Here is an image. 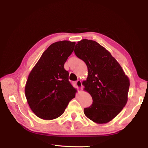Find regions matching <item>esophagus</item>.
<instances>
[{
    "label": "esophagus",
    "instance_id": "obj_1",
    "mask_svg": "<svg viewBox=\"0 0 148 148\" xmlns=\"http://www.w3.org/2000/svg\"><path fill=\"white\" fill-rule=\"evenodd\" d=\"M76 84H77V86L78 88H82V82L80 81V80H78V81H77V82H76Z\"/></svg>",
    "mask_w": 148,
    "mask_h": 148
}]
</instances>
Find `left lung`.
<instances>
[{
    "label": "left lung",
    "instance_id": "1",
    "mask_svg": "<svg viewBox=\"0 0 148 148\" xmlns=\"http://www.w3.org/2000/svg\"><path fill=\"white\" fill-rule=\"evenodd\" d=\"M74 52L88 67L87 79L83 85L91 96L92 104L84 109V114L95 123L109 122L127 104L129 78L110 53L95 41L82 39Z\"/></svg>",
    "mask_w": 148,
    "mask_h": 148
}]
</instances>
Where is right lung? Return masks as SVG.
I'll list each match as a JSON object with an SVG mask.
<instances>
[{"mask_svg": "<svg viewBox=\"0 0 148 148\" xmlns=\"http://www.w3.org/2000/svg\"><path fill=\"white\" fill-rule=\"evenodd\" d=\"M75 42L58 41L43 52L28 76L25 96L34 114L52 120L63 114L77 92L69 80L64 64L73 52Z\"/></svg>", "mask_w": 148, "mask_h": 148, "instance_id": "1", "label": "right lung"}]
</instances>
